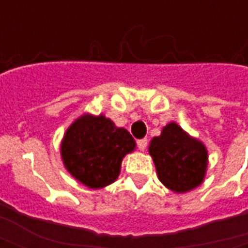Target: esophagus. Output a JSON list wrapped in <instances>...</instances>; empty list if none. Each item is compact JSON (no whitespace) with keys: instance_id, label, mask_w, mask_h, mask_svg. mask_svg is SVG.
<instances>
[{"instance_id":"esophagus-1","label":"esophagus","mask_w":248,"mask_h":248,"mask_svg":"<svg viewBox=\"0 0 248 248\" xmlns=\"http://www.w3.org/2000/svg\"><path fill=\"white\" fill-rule=\"evenodd\" d=\"M137 146H138V149L140 151H143L146 149V146H147V140L143 138V140H137Z\"/></svg>"}]
</instances>
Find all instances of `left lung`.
I'll list each match as a JSON object with an SVG mask.
<instances>
[{"mask_svg":"<svg viewBox=\"0 0 248 248\" xmlns=\"http://www.w3.org/2000/svg\"><path fill=\"white\" fill-rule=\"evenodd\" d=\"M158 178L174 192H187L203 182L207 150L202 142L185 133L177 124L163 127L149 146Z\"/></svg>","mask_w":248,"mask_h":248,"instance_id":"left-lung-1","label":"left lung"}]
</instances>
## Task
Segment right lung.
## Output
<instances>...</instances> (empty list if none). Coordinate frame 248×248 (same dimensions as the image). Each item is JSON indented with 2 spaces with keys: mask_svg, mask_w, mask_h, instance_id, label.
Segmentation results:
<instances>
[{
  "mask_svg": "<svg viewBox=\"0 0 248 248\" xmlns=\"http://www.w3.org/2000/svg\"><path fill=\"white\" fill-rule=\"evenodd\" d=\"M134 149L135 140L127 130L117 127L103 115L85 114L66 130L61 155L77 181L101 188L118 178L124 156Z\"/></svg>",
  "mask_w": 248,
  "mask_h": 248,
  "instance_id": "add662e5",
  "label": "right lung"
}]
</instances>
